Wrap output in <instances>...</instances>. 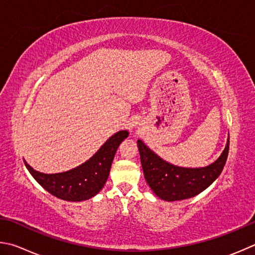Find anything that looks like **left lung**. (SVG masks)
I'll return each mask as SVG.
<instances>
[{"label": "left lung", "instance_id": "obj_1", "mask_svg": "<svg viewBox=\"0 0 255 255\" xmlns=\"http://www.w3.org/2000/svg\"><path fill=\"white\" fill-rule=\"evenodd\" d=\"M144 178L153 193L163 200L175 202L191 198L211 186L221 175L230 149V137L215 162L205 168H180L168 163L137 140Z\"/></svg>", "mask_w": 255, "mask_h": 255}]
</instances>
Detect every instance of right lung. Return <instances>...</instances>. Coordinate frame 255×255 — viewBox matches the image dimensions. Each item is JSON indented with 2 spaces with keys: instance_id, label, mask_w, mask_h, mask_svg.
<instances>
[{
  "instance_id": "1",
  "label": "right lung",
  "mask_w": 255,
  "mask_h": 255,
  "mask_svg": "<svg viewBox=\"0 0 255 255\" xmlns=\"http://www.w3.org/2000/svg\"><path fill=\"white\" fill-rule=\"evenodd\" d=\"M128 135V131L115 133L88 161L66 172L46 175L34 170L25 161L24 164L34 179L56 197L68 202L86 200L104 187L116 150Z\"/></svg>"
}]
</instances>
